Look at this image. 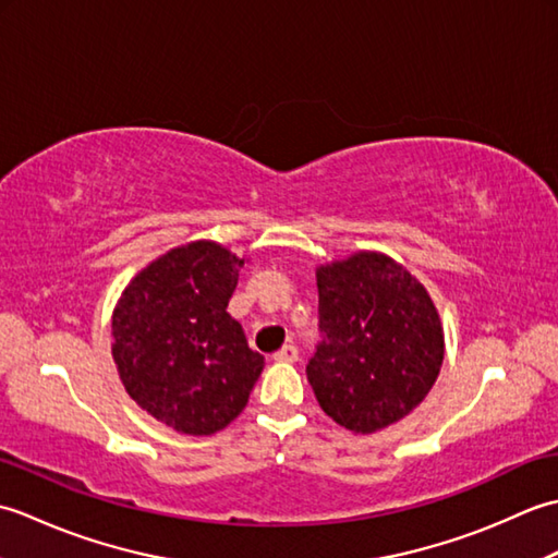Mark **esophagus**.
<instances>
[{"label":"esophagus","instance_id":"1","mask_svg":"<svg viewBox=\"0 0 558 558\" xmlns=\"http://www.w3.org/2000/svg\"><path fill=\"white\" fill-rule=\"evenodd\" d=\"M272 360L276 362H288V364H294L300 360V350L294 345H286L282 350H278L276 354H272Z\"/></svg>","mask_w":558,"mask_h":558}]
</instances>
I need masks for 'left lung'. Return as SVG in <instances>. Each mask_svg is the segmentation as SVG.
<instances>
[{"mask_svg":"<svg viewBox=\"0 0 558 558\" xmlns=\"http://www.w3.org/2000/svg\"><path fill=\"white\" fill-rule=\"evenodd\" d=\"M318 340L306 378L318 405L354 434L405 417L444 362V330L429 294L384 254L322 266Z\"/></svg>","mask_w":558,"mask_h":558,"instance_id":"8db88e82","label":"left lung"}]
</instances>
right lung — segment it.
Returning a JSON list of instances; mask_svg holds the SVG:
<instances>
[{
    "label": "right lung",
    "mask_w": 558,
    "mask_h": 558,
    "mask_svg": "<svg viewBox=\"0 0 558 558\" xmlns=\"http://www.w3.org/2000/svg\"><path fill=\"white\" fill-rule=\"evenodd\" d=\"M242 264L213 242L177 246L117 302L112 357L126 393L182 434L228 426L264 372V357L228 314Z\"/></svg>",
    "instance_id": "1"
}]
</instances>
